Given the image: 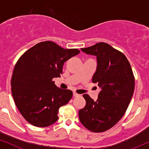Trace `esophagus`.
I'll list each match as a JSON object with an SVG mask.
<instances>
[{
  "mask_svg": "<svg viewBox=\"0 0 149 149\" xmlns=\"http://www.w3.org/2000/svg\"><path fill=\"white\" fill-rule=\"evenodd\" d=\"M73 96H74V97H79V96H80V94H79V93H77L76 92H73Z\"/></svg>",
  "mask_w": 149,
  "mask_h": 149,
  "instance_id": "obj_1",
  "label": "esophagus"
}]
</instances>
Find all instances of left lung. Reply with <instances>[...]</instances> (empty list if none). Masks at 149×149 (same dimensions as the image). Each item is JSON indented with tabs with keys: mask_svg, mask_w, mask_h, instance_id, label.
I'll return each instance as SVG.
<instances>
[{
	"mask_svg": "<svg viewBox=\"0 0 149 149\" xmlns=\"http://www.w3.org/2000/svg\"><path fill=\"white\" fill-rule=\"evenodd\" d=\"M95 56L97 66L92 78L101 87L97 101L83 95L86 104L79 117L85 127L93 132H103L113 127L125 113L133 95L135 79L125 55L106 42L81 49Z\"/></svg>",
	"mask_w": 149,
	"mask_h": 149,
	"instance_id": "8db88e82",
	"label": "left lung"
}]
</instances>
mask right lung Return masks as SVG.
<instances>
[{"label": "right lung", "mask_w": 149, "mask_h": 149, "mask_svg": "<svg viewBox=\"0 0 149 149\" xmlns=\"http://www.w3.org/2000/svg\"><path fill=\"white\" fill-rule=\"evenodd\" d=\"M80 53L66 49L52 41L38 42L26 51L14 67L11 93L16 107L31 125L44 127L58 119L59 109L72 97V91L55 85L64 62Z\"/></svg>", "instance_id": "1"}]
</instances>
